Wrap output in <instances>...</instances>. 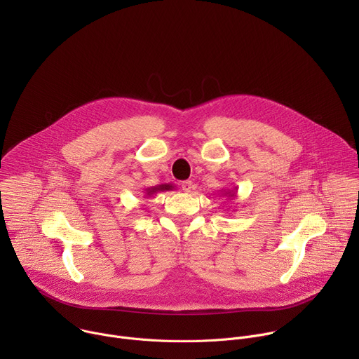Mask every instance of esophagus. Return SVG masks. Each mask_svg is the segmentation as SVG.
<instances>
[{"label":"esophagus","instance_id":"esophagus-1","mask_svg":"<svg viewBox=\"0 0 359 359\" xmlns=\"http://www.w3.org/2000/svg\"><path fill=\"white\" fill-rule=\"evenodd\" d=\"M182 189H183V191H190L191 189H193V183H191V180H186V182H183L182 183Z\"/></svg>","mask_w":359,"mask_h":359}]
</instances>
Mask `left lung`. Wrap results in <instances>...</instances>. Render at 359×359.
Wrapping results in <instances>:
<instances>
[{
	"label": "left lung",
	"mask_w": 359,
	"mask_h": 359,
	"mask_svg": "<svg viewBox=\"0 0 359 359\" xmlns=\"http://www.w3.org/2000/svg\"><path fill=\"white\" fill-rule=\"evenodd\" d=\"M236 194H237V187H234L233 190H229V191L222 193V196H227L229 198H234V197H236Z\"/></svg>",
	"instance_id": "8db88e82"
}]
</instances>
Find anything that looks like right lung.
<instances>
[{
	"instance_id": "add662e5",
	"label": "right lung",
	"mask_w": 359,
	"mask_h": 359,
	"mask_svg": "<svg viewBox=\"0 0 359 359\" xmlns=\"http://www.w3.org/2000/svg\"><path fill=\"white\" fill-rule=\"evenodd\" d=\"M173 189H175L173 184H166V183L155 186V187H147V189H144V196L150 197V196H153V194L158 193V191H169V190H173Z\"/></svg>"
}]
</instances>
